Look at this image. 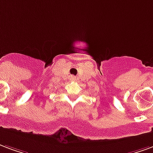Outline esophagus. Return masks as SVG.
Masks as SVG:
<instances>
[{"instance_id": "esophagus-1", "label": "esophagus", "mask_w": 153, "mask_h": 153, "mask_svg": "<svg viewBox=\"0 0 153 153\" xmlns=\"http://www.w3.org/2000/svg\"><path fill=\"white\" fill-rule=\"evenodd\" d=\"M71 80H72V81H73V80H76V78L74 77V76H71Z\"/></svg>"}]
</instances>
